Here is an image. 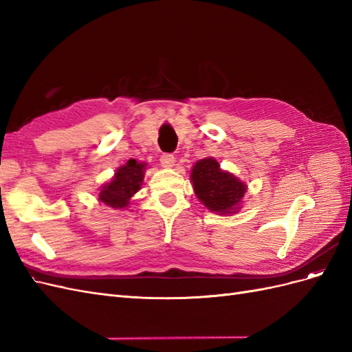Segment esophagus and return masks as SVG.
<instances>
[{"mask_svg":"<svg viewBox=\"0 0 352 352\" xmlns=\"http://www.w3.org/2000/svg\"><path fill=\"white\" fill-rule=\"evenodd\" d=\"M160 163H162V166L166 167V168L173 167V164H175V157H173L172 154H163L162 158H160Z\"/></svg>","mask_w":352,"mask_h":352,"instance_id":"34e87169","label":"esophagus"}]
</instances>
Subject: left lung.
Segmentation results:
<instances>
[{
    "label": "left lung",
    "mask_w": 352,
    "mask_h": 352,
    "mask_svg": "<svg viewBox=\"0 0 352 352\" xmlns=\"http://www.w3.org/2000/svg\"><path fill=\"white\" fill-rule=\"evenodd\" d=\"M189 177L197 198L211 212L230 216L241 210L248 186L233 173L223 170L216 158L198 160L190 168Z\"/></svg>",
    "instance_id": "1"
}]
</instances>
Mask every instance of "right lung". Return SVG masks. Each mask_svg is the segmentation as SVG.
<instances>
[{
    "label": "right lung",
    "instance_id": "add662e5",
    "mask_svg": "<svg viewBox=\"0 0 352 352\" xmlns=\"http://www.w3.org/2000/svg\"><path fill=\"white\" fill-rule=\"evenodd\" d=\"M148 164L144 162L129 160L114 172L110 182L100 188L98 201L107 207L123 210L131 204L133 195L141 189Z\"/></svg>",
    "mask_w": 352,
    "mask_h": 352
}]
</instances>
